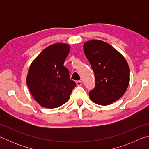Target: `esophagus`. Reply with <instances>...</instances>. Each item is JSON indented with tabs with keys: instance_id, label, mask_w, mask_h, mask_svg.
I'll return each instance as SVG.
<instances>
[{
	"instance_id": "1",
	"label": "esophagus",
	"mask_w": 149,
	"mask_h": 149,
	"mask_svg": "<svg viewBox=\"0 0 149 149\" xmlns=\"http://www.w3.org/2000/svg\"><path fill=\"white\" fill-rule=\"evenodd\" d=\"M76 84H77V86H81V85H82V81H77Z\"/></svg>"
}]
</instances>
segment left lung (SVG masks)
<instances>
[{
  "label": "left lung",
  "instance_id": "obj_1",
  "mask_svg": "<svg viewBox=\"0 0 149 149\" xmlns=\"http://www.w3.org/2000/svg\"><path fill=\"white\" fill-rule=\"evenodd\" d=\"M84 49L95 77V87L89 92L91 100L106 106L120 99L130 81L129 65L124 57L100 40L85 42Z\"/></svg>",
  "mask_w": 149,
  "mask_h": 149
}]
</instances>
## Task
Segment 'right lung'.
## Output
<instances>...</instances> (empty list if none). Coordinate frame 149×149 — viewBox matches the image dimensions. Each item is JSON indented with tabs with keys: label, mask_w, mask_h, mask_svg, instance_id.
I'll return each mask as SVG.
<instances>
[{
	"label": "right lung",
	"mask_w": 149,
	"mask_h": 149,
	"mask_svg": "<svg viewBox=\"0 0 149 149\" xmlns=\"http://www.w3.org/2000/svg\"><path fill=\"white\" fill-rule=\"evenodd\" d=\"M70 50L65 43L51 45L45 49L30 65L27 84L35 100L47 108L65 104L76 84L64 65Z\"/></svg>",
	"instance_id": "1"
}]
</instances>
